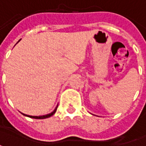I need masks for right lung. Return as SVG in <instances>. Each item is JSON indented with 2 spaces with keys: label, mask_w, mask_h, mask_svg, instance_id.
<instances>
[{
  "label": "right lung",
  "mask_w": 146,
  "mask_h": 146,
  "mask_svg": "<svg viewBox=\"0 0 146 146\" xmlns=\"http://www.w3.org/2000/svg\"><path fill=\"white\" fill-rule=\"evenodd\" d=\"M57 108L58 106L56 108H55V110L52 112V113H49V114H48V115H44V116H28V115H26V114H23L24 116H29V117H30V118H33V119H45V118H48V117H50V116H53L54 114V113L56 112V110H57Z\"/></svg>",
  "instance_id": "1"
}]
</instances>
